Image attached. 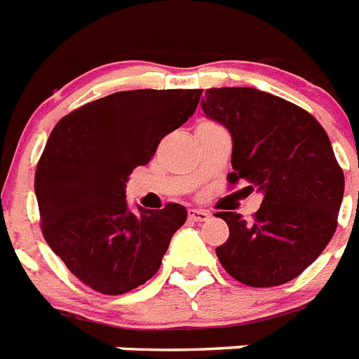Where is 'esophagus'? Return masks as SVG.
Returning <instances> with one entry per match:
<instances>
[{"instance_id":"esophagus-1","label":"esophagus","mask_w":359,"mask_h":359,"mask_svg":"<svg viewBox=\"0 0 359 359\" xmlns=\"http://www.w3.org/2000/svg\"><path fill=\"white\" fill-rule=\"evenodd\" d=\"M211 213L209 211H203V209H189V219L194 220V222H205L209 220Z\"/></svg>"}]
</instances>
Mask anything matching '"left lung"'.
Masks as SVG:
<instances>
[{"instance_id":"8db88e82","label":"left lung","mask_w":359,"mask_h":359,"mask_svg":"<svg viewBox=\"0 0 359 359\" xmlns=\"http://www.w3.org/2000/svg\"><path fill=\"white\" fill-rule=\"evenodd\" d=\"M203 114L231 135L229 183L263 193L254 219L220 211L229 237L217 256L250 287L291 282L325 250L337 228L345 177L317 120L274 94L250 87L205 90Z\"/></svg>"}]
</instances>
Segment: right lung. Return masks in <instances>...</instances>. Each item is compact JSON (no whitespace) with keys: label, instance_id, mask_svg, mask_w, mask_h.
Wrapping results in <instances>:
<instances>
[{"label":"right lung","instance_id":"add662e5","mask_svg":"<svg viewBox=\"0 0 359 359\" xmlns=\"http://www.w3.org/2000/svg\"><path fill=\"white\" fill-rule=\"evenodd\" d=\"M202 90H124L72 111L53 128L36 172L42 233L68 271L103 294H124L161 266L187 209H139L126 182L165 135L193 116Z\"/></svg>","mask_w":359,"mask_h":359}]
</instances>
